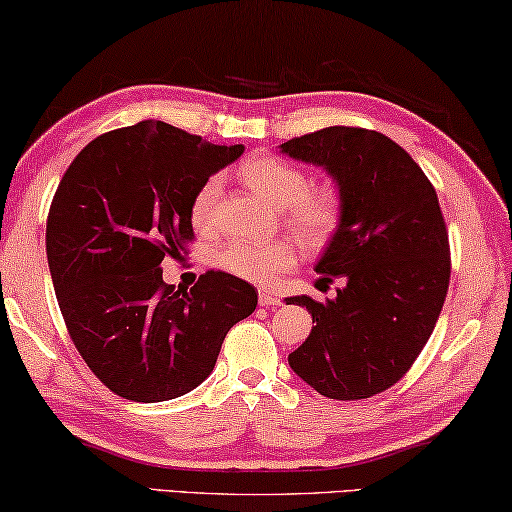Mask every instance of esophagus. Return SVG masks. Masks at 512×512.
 Returning <instances> with one entry per match:
<instances>
[{
	"mask_svg": "<svg viewBox=\"0 0 512 512\" xmlns=\"http://www.w3.org/2000/svg\"><path fill=\"white\" fill-rule=\"evenodd\" d=\"M259 305L262 308H276V305H280V299L269 292H259Z\"/></svg>",
	"mask_w": 512,
	"mask_h": 512,
	"instance_id": "esophagus-1",
	"label": "esophagus"
}]
</instances>
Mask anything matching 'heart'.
Instances as JSON below:
<instances>
[{
  "instance_id": "1",
  "label": "heart",
  "mask_w": 512,
  "mask_h": 512,
  "mask_svg": "<svg viewBox=\"0 0 512 512\" xmlns=\"http://www.w3.org/2000/svg\"><path fill=\"white\" fill-rule=\"evenodd\" d=\"M241 177L250 190L282 209V218L308 246H322L340 223V197L331 188H310V177L301 167L276 156H253L241 165ZM223 188L220 177H211L193 200V223L209 230L216 216V202ZM216 264L236 278L271 282L278 273L296 264V248L289 241H227L216 250Z\"/></svg>"
}]
</instances>
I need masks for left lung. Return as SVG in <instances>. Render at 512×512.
Here are the masks:
<instances>
[{
  "mask_svg": "<svg viewBox=\"0 0 512 512\" xmlns=\"http://www.w3.org/2000/svg\"><path fill=\"white\" fill-rule=\"evenodd\" d=\"M289 158L326 170L340 223L315 271L345 280L335 299L289 296L312 331L289 368L331 400H363L404 377L444 308L451 250L437 193L391 137L329 126L280 144Z\"/></svg>",
  "mask_w": 512,
  "mask_h": 512,
  "instance_id": "8db88e82",
  "label": "left lung"
}]
</instances>
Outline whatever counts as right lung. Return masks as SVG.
<instances>
[{
  "mask_svg": "<svg viewBox=\"0 0 512 512\" xmlns=\"http://www.w3.org/2000/svg\"><path fill=\"white\" fill-rule=\"evenodd\" d=\"M243 144H211L165 121L98 135L52 200L45 250L66 329L91 372L133 402L181 398L211 375L257 289L225 271L163 282L165 255L193 239V200Z\"/></svg>",
  "mask_w": 512,
  "mask_h": 512,
  "instance_id": "add662e5",
  "label": "right lung"
}]
</instances>
